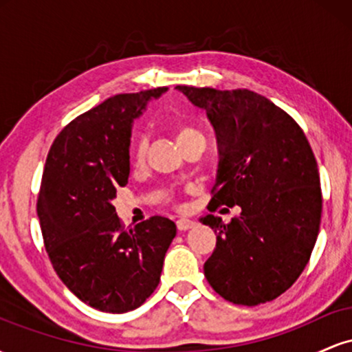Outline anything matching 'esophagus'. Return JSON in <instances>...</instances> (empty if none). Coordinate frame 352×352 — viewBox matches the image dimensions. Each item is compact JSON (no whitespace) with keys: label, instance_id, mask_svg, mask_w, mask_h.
<instances>
[{"label":"esophagus","instance_id":"1","mask_svg":"<svg viewBox=\"0 0 352 352\" xmlns=\"http://www.w3.org/2000/svg\"><path fill=\"white\" fill-rule=\"evenodd\" d=\"M193 227H195V221L188 220V218H180V220L177 221V228H179L180 232H185V230H190Z\"/></svg>","mask_w":352,"mask_h":352}]
</instances>
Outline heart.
<instances>
[{"instance_id":"obj_1","label":"heart","mask_w":352,"mask_h":352,"mask_svg":"<svg viewBox=\"0 0 352 352\" xmlns=\"http://www.w3.org/2000/svg\"><path fill=\"white\" fill-rule=\"evenodd\" d=\"M193 137H201V134L193 127H188V125H182V127H179V131H177V140H179V144H184L185 140L193 139ZM145 151H147V139L145 137H139L134 147V162L137 165H140L145 160Z\"/></svg>"}]
</instances>
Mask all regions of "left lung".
I'll return each instance as SVG.
<instances>
[{"instance_id":"obj_1","label":"left lung","mask_w":352,"mask_h":352,"mask_svg":"<svg viewBox=\"0 0 352 352\" xmlns=\"http://www.w3.org/2000/svg\"><path fill=\"white\" fill-rule=\"evenodd\" d=\"M175 89L207 112L217 135L210 212L218 205L241 208L228 225L212 213L200 218L217 233L204 265L207 281L235 305L272 301L308 265L321 223L318 164L308 139L283 109L248 89Z\"/></svg>"}]
</instances>
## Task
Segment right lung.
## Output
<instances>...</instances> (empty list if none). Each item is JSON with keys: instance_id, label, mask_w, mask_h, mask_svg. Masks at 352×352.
I'll use <instances>...</instances> for the list:
<instances>
[{"instance_id": "1", "label": "right lung", "mask_w": 352, "mask_h": 352, "mask_svg": "<svg viewBox=\"0 0 352 352\" xmlns=\"http://www.w3.org/2000/svg\"><path fill=\"white\" fill-rule=\"evenodd\" d=\"M167 87L117 94L76 117L51 145L38 197L44 246L60 281L106 313L139 308L177 235L155 215L124 230L112 200L129 180L132 124Z\"/></svg>"}]
</instances>
